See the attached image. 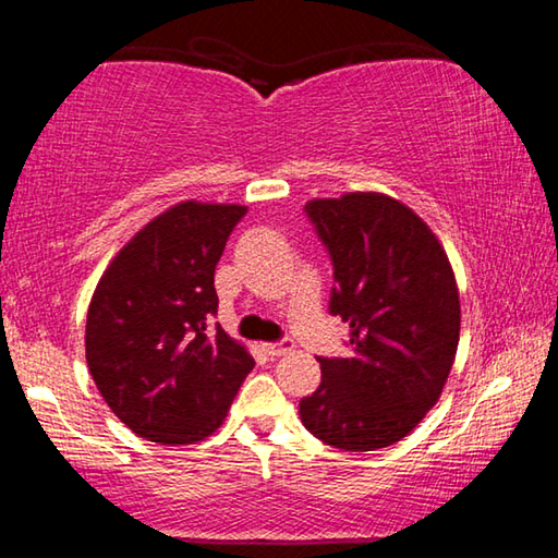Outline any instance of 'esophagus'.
I'll use <instances>...</instances> for the list:
<instances>
[{"mask_svg": "<svg viewBox=\"0 0 558 558\" xmlns=\"http://www.w3.org/2000/svg\"><path fill=\"white\" fill-rule=\"evenodd\" d=\"M292 339H280V342H268V344H263V352H266L268 356H282V354H288V352H292Z\"/></svg>", "mask_w": 558, "mask_h": 558, "instance_id": "34e87169", "label": "esophagus"}]
</instances>
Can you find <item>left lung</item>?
I'll return each mask as SVG.
<instances>
[{
	"label": "left lung",
	"instance_id": "8db88e82",
	"mask_svg": "<svg viewBox=\"0 0 558 558\" xmlns=\"http://www.w3.org/2000/svg\"><path fill=\"white\" fill-rule=\"evenodd\" d=\"M332 258L329 313L349 323V356H317L323 381L300 401L315 438L386 448L418 426L448 381L460 339L450 260L421 216L376 192L305 204Z\"/></svg>",
	"mask_w": 558,
	"mask_h": 558
}]
</instances>
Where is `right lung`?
<instances>
[{"mask_svg":"<svg viewBox=\"0 0 558 558\" xmlns=\"http://www.w3.org/2000/svg\"><path fill=\"white\" fill-rule=\"evenodd\" d=\"M239 204L182 202L122 245L93 292L86 359L125 426L162 446L204 440L221 426L253 356L209 329L219 313L214 270Z\"/></svg>","mask_w":558,"mask_h":558,"instance_id":"add662e5","label":"right lung"}]
</instances>
